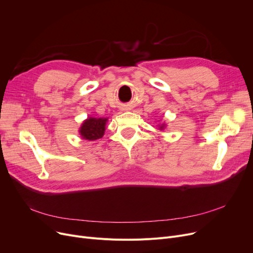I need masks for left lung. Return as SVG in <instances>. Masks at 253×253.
I'll use <instances>...</instances> for the list:
<instances>
[{
	"label": "left lung",
	"instance_id": "8db88e82",
	"mask_svg": "<svg viewBox=\"0 0 253 253\" xmlns=\"http://www.w3.org/2000/svg\"><path fill=\"white\" fill-rule=\"evenodd\" d=\"M160 128H161V129H164V128H165V124L161 125V126H160Z\"/></svg>",
	"mask_w": 253,
	"mask_h": 253
}]
</instances>
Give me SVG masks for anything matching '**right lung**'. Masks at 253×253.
<instances>
[{"label":"right lung","mask_w":253,"mask_h":253,"mask_svg":"<svg viewBox=\"0 0 253 253\" xmlns=\"http://www.w3.org/2000/svg\"><path fill=\"white\" fill-rule=\"evenodd\" d=\"M108 118L88 117L83 122L79 128V133L82 139L88 141L98 140L104 136L106 129V123Z\"/></svg>","instance_id":"1"}]
</instances>
